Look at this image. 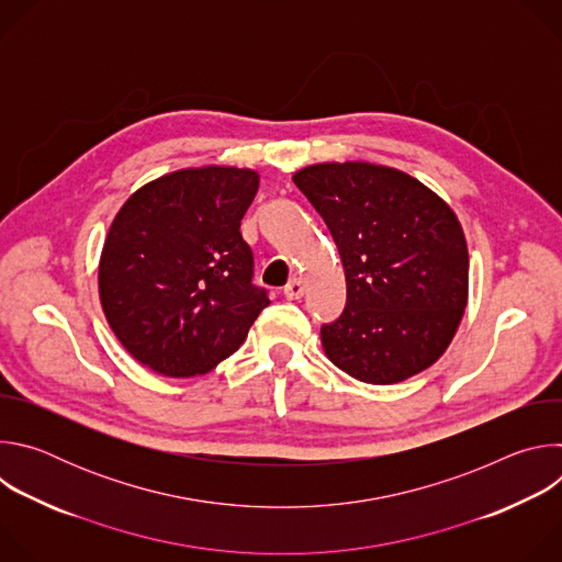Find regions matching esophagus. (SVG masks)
I'll list each match as a JSON object with an SVG mask.
<instances>
[{
	"label": "esophagus",
	"instance_id": "obj_1",
	"mask_svg": "<svg viewBox=\"0 0 562 562\" xmlns=\"http://www.w3.org/2000/svg\"><path fill=\"white\" fill-rule=\"evenodd\" d=\"M284 295H286L289 300H300V297L304 295V284H302V280H300V278L289 280V284L284 286Z\"/></svg>",
	"mask_w": 562,
	"mask_h": 562
}]
</instances>
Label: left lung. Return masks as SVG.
Segmentation results:
<instances>
[{"instance_id": "obj_1", "label": "left lung", "mask_w": 562, "mask_h": 562, "mask_svg": "<svg viewBox=\"0 0 562 562\" xmlns=\"http://www.w3.org/2000/svg\"><path fill=\"white\" fill-rule=\"evenodd\" d=\"M323 215L347 278V304L319 329L327 358L356 380L393 384L449 347L469 293L462 226L416 178L369 162L293 176Z\"/></svg>"}]
</instances>
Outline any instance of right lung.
<instances>
[{
  "mask_svg": "<svg viewBox=\"0 0 562 562\" xmlns=\"http://www.w3.org/2000/svg\"><path fill=\"white\" fill-rule=\"evenodd\" d=\"M258 187L251 169H182L144 184L117 211L100 300L122 347L155 373L211 371L269 306L239 233Z\"/></svg>",
  "mask_w": 562,
  "mask_h": 562,
  "instance_id": "1",
  "label": "right lung"
}]
</instances>
